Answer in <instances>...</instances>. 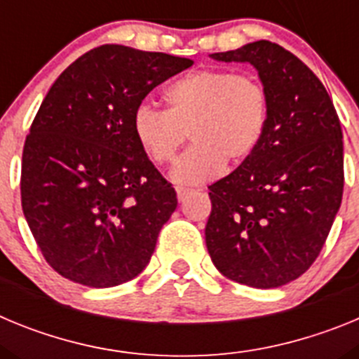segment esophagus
<instances>
[{"mask_svg": "<svg viewBox=\"0 0 359 359\" xmlns=\"http://www.w3.org/2000/svg\"><path fill=\"white\" fill-rule=\"evenodd\" d=\"M176 194H177V199H180V201H185V199L189 198L190 194H192V190H190V189H183V187H177Z\"/></svg>", "mask_w": 359, "mask_h": 359, "instance_id": "1", "label": "esophagus"}]
</instances>
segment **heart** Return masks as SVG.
I'll return each mask as SVG.
<instances>
[{
  "mask_svg": "<svg viewBox=\"0 0 359 359\" xmlns=\"http://www.w3.org/2000/svg\"><path fill=\"white\" fill-rule=\"evenodd\" d=\"M163 98L165 111L151 106L135 111L133 135L149 160L167 165L189 133L194 145L172 170L180 185L208 182L224 163H243L264 138L269 97L255 75L196 69L170 82Z\"/></svg>",
  "mask_w": 359,
  "mask_h": 359,
  "instance_id": "b5f03b06",
  "label": "heart"
}]
</instances>
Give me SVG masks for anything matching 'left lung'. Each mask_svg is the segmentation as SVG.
Segmentation results:
<instances>
[{"label":"left lung","instance_id":"1","mask_svg":"<svg viewBox=\"0 0 359 359\" xmlns=\"http://www.w3.org/2000/svg\"><path fill=\"white\" fill-rule=\"evenodd\" d=\"M250 62L269 97L264 138L208 187L205 241L215 268L244 286H284L306 273L327 239L344 194V135L320 79L269 41L212 53Z\"/></svg>","mask_w":359,"mask_h":359}]
</instances>
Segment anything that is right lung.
<instances>
[{
	"label": "right lung",
	"instance_id": "obj_1",
	"mask_svg": "<svg viewBox=\"0 0 359 359\" xmlns=\"http://www.w3.org/2000/svg\"><path fill=\"white\" fill-rule=\"evenodd\" d=\"M194 61L102 44L59 75L27 136L21 207L57 273L113 287L142 273L176 192L133 135V115L158 84Z\"/></svg>",
	"mask_w": 359,
	"mask_h": 359
}]
</instances>
